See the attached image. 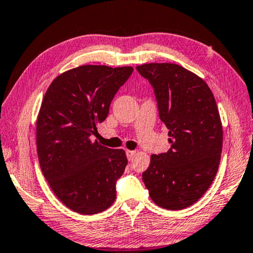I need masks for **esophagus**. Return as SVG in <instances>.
Returning a JSON list of instances; mask_svg holds the SVG:
<instances>
[{"instance_id":"1","label":"esophagus","mask_w":253,"mask_h":253,"mask_svg":"<svg viewBox=\"0 0 253 253\" xmlns=\"http://www.w3.org/2000/svg\"><path fill=\"white\" fill-rule=\"evenodd\" d=\"M134 155H136V151L134 150H126V156L129 159H132Z\"/></svg>"}]
</instances>
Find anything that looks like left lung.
<instances>
[{"label": "left lung", "instance_id": "obj_1", "mask_svg": "<svg viewBox=\"0 0 253 253\" xmlns=\"http://www.w3.org/2000/svg\"><path fill=\"white\" fill-rule=\"evenodd\" d=\"M136 68L155 88L170 143L166 153L151 156L143 181L157 206L180 211L201 199L217 173L223 129L215 97L202 78L176 64Z\"/></svg>", "mask_w": 253, "mask_h": 253}]
</instances>
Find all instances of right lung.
Returning <instances> with one entry per match:
<instances>
[{
	"mask_svg": "<svg viewBox=\"0 0 253 253\" xmlns=\"http://www.w3.org/2000/svg\"><path fill=\"white\" fill-rule=\"evenodd\" d=\"M132 71L83 65L58 75L42 98L36 122L39 165L55 196L79 214H97L116 199L126 151L101 145L91 136Z\"/></svg>",
	"mask_w": 253,
	"mask_h": 253,
	"instance_id": "obj_1",
	"label": "right lung"
}]
</instances>
